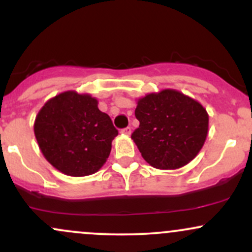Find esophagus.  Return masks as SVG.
Wrapping results in <instances>:
<instances>
[{
	"instance_id": "1",
	"label": "esophagus",
	"mask_w": 252,
	"mask_h": 252,
	"mask_svg": "<svg viewBox=\"0 0 252 252\" xmlns=\"http://www.w3.org/2000/svg\"><path fill=\"white\" fill-rule=\"evenodd\" d=\"M131 132H132V128L131 127H126V128H124V129H121V133L123 134H126V136H129V134H131Z\"/></svg>"
}]
</instances>
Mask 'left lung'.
<instances>
[{"label": "left lung", "mask_w": 252, "mask_h": 252, "mask_svg": "<svg viewBox=\"0 0 252 252\" xmlns=\"http://www.w3.org/2000/svg\"><path fill=\"white\" fill-rule=\"evenodd\" d=\"M139 127L131 138L143 158L158 169H177L192 161L204 145L209 115L196 99L173 89L137 101Z\"/></svg>", "instance_id": "left-lung-1"}]
</instances>
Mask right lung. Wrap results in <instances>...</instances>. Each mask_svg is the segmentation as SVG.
I'll return each mask as SVG.
<instances>
[{
    "mask_svg": "<svg viewBox=\"0 0 252 252\" xmlns=\"http://www.w3.org/2000/svg\"><path fill=\"white\" fill-rule=\"evenodd\" d=\"M33 129L45 159L69 177L98 172L118 136L109 115L98 109V101L72 90L45 102Z\"/></svg>",
    "mask_w": 252,
    "mask_h": 252,
    "instance_id": "1",
    "label": "right lung"
}]
</instances>
